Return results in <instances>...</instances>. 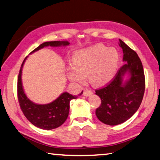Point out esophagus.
<instances>
[{
  "label": "esophagus",
  "instance_id": "34e87169",
  "mask_svg": "<svg viewBox=\"0 0 160 160\" xmlns=\"http://www.w3.org/2000/svg\"><path fill=\"white\" fill-rule=\"evenodd\" d=\"M92 94V90H90L89 89H85L83 90V95H84L85 96H90V95Z\"/></svg>",
  "mask_w": 160,
  "mask_h": 160
}]
</instances>
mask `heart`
<instances>
[{
	"label": "heart",
	"mask_w": 160,
	"mask_h": 160,
	"mask_svg": "<svg viewBox=\"0 0 160 160\" xmlns=\"http://www.w3.org/2000/svg\"><path fill=\"white\" fill-rule=\"evenodd\" d=\"M118 62L116 49H108L102 44L79 51L73 57V63L67 69V75L72 82L83 83L88 75L93 85L108 82L115 74Z\"/></svg>",
	"instance_id": "1"
}]
</instances>
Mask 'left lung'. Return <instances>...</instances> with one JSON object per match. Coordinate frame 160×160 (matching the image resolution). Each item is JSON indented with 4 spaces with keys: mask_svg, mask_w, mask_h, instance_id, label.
Listing matches in <instances>:
<instances>
[{
    "mask_svg": "<svg viewBox=\"0 0 160 160\" xmlns=\"http://www.w3.org/2000/svg\"><path fill=\"white\" fill-rule=\"evenodd\" d=\"M123 49L121 66L115 77L106 86L95 90L101 104L95 111L98 118L105 124L115 126L125 122L139 109L145 90V77L141 59L134 50L119 39ZM128 72L130 78L125 83L122 78Z\"/></svg>",
    "mask_w": 160,
    "mask_h": 160,
    "instance_id": "obj_1",
    "label": "left lung"
}]
</instances>
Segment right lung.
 I'll list each match as a JSON object with an SVG mask.
<instances>
[{"instance_id":"1","label":"right lung","mask_w":160,"mask_h":160,"mask_svg":"<svg viewBox=\"0 0 160 160\" xmlns=\"http://www.w3.org/2000/svg\"><path fill=\"white\" fill-rule=\"evenodd\" d=\"M70 44L68 42H47L40 44L39 47L31 52L33 53L44 47H59ZM26 57L21 65L19 71L17 82V95L20 108L28 121L33 125L45 130H51L60 126L68 118L70 111V102L72 99L77 98L78 96L72 95L68 92H63L60 96L52 103L45 105L36 104L30 101L23 91L21 83V71ZM82 94L80 92L79 95Z\"/></svg>"}]
</instances>
